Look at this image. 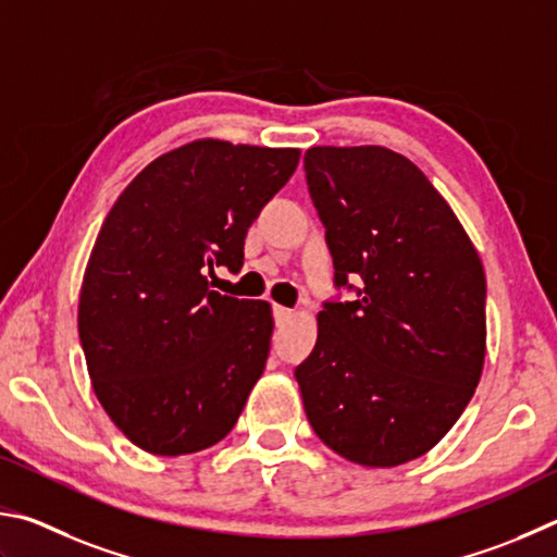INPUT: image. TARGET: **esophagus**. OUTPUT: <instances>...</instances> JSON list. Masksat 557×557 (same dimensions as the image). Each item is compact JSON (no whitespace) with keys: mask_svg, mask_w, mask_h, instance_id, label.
<instances>
[{"mask_svg":"<svg viewBox=\"0 0 557 557\" xmlns=\"http://www.w3.org/2000/svg\"><path fill=\"white\" fill-rule=\"evenodd\" d=\"M290 318H294V310H288L284 306H273V320H276V323H286Z\"/></svg>","mask_w":557,"mask_h":557,"instance_id":"esophagus-1","label":"esophagus"}]
</instances>
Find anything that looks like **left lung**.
I'll list each match as a JSON object with an SVG mask.
<instances>
[{"mask_svg": "<svg viewBox=\"0 0 557 557\" xmlns=\"http://www.w3.org/2000/svg\"><path fill=\"white\" fill-rule=\"evenodd\" d=\"M306 178L335 261L357 300L318 313L296 367L308 421L362 467L425 455L462 416L486 355L480 253L425 173L386 146H313Z\"/></svg>", "mask_w": 557, "mask_h": 557, "instance_id": "1", "label": "left lung"}]
</instances>
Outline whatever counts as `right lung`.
I'll return each instance as SVG.
<instances>
[{
  "label": "right lung",
  "mask_w": 557,
  "mask_h": 557,
  "mask_svg": "<svg viewBox=\"0 0 557 557\" xmlns=\"http://www.w3.org/2000/svg\"><path fill=\"white\" fill-rule=\"evenodd\" d=\"M300 149L195 139L126 185L87 259L77 333L97 401L161 457L227 435L269 357L267 300L222 296L208 271L237 273L259 210Z\"/></svg>",
  "instance_id": "right-lung-1"
}]
</instances>
